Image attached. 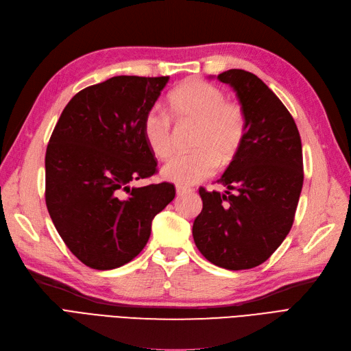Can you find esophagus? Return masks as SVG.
<instances>
[{
    "mask_svg": "<svg viewBox=\"0 0 351 351\" xmlns=\"http://www.w3.org/2000/svg\"><path fill=\"white\" fill-rule=\"evenodd\" d=\"M176 191H177V194H178V195H183L184 193L190 191V189H189V187H186V186H177V187H176Z\"/></svg>",
    "mask_w": 351,
    "mask_h": 351,
    "instance_id": "34e87169",
    "label": "esophagus"
}]
</instances>
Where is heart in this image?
Returning <instances> with one entry per match:
<instances>
[{
	"label": "heart",
	"instance_id": "b5f03b06",
	"mask_svg": "<svg viewBox=\"0 0 351 351\" xmlns=\"http://www.w3.org/2000/svg\"><path fill=\"white\" fill-rule=\"evenodd\" d=\"M168 105L178 122L195 125V151L177 156L162 167L167 181L191 186L212 177L219 162L224 165L234 158L246 134V117L239 104L226 101L220 88L197 77L186 79L168 95ZM143 135L154 157L165 160L173 154L171 122L160 109L145 114Z\"/></svg>",
	"mask_w": 351,
	"mask_h": 351
}]
</instances>
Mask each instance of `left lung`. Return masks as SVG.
<instances>
[{
    "label": "left lung",
    "mask_w": 351,
    "mask_h": 351,
    "mask_svg": "<svg viewBox=\"0 0 351 351\" xmlns=\"http://www.w3.org/2000/svg\"><path fill=\"white\" fill-rule=\"evenodd\" d=\"M217 79L236 92L246 134L217 180L228 190H199L203 210L193 237L220 268L250 269L268 259L292 228L304 181L301 136L285 105L256 75L230 69Z\"/></svg>",
    "instance_id": "obj_1"
}]
</instances>
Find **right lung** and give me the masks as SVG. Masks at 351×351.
Instances as JSON below:
<instances>
[{"label": "right lung", "mask_w": 351, "mask_h": 351, "mask_svg": "<svg viewBox=\"0 0 351 351\" xmlns=\"http://www.w3.org/2000/svg\"><path fill=\"white\" fill-rule=\"evenodd\" d=\"M168 76H115L76 93L46 151V204L70 252L89 268L115 269L147 245L151 223L176 197L171 183L130 187L157 173L143 121Z\"/></svg>", "instance_id": "obj_1"}]
</instances>
